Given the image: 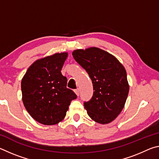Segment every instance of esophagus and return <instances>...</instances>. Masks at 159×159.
Listing matches in <instances>:
<instances>
[{
    "mask_svg": "<svg viewBox=\"0 0 159 159\" xmlns=\"http://www.w3.org/2000/svg\"><path fill=\"white\" fill-rule=\"evenodd\" d=\"M74 92H75V93L76 94V95L79 96V93H80V90H79V88H77V89L75 90H74Z\"/></svg>",
    "mask_w": 159,
    "mask_h": 159,
    "instance_id": "34e87169",
    "label": "esophagus"
}]
</instances>
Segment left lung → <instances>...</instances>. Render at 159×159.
<instances>
[{
  "label": "left lung",
  "mask_w": 159,
  "mask_h": 159,
  "mask_svg": "<svg viewBox=\"0 0 159 159\" xmlns=\"http://www.w3.org/2000/svg\"><path fill=\"white\" fill-rule=\"evenodd\" d=\"M72 55L92 80L93 95L84 102L88 116L101 124L113 121L123 110L129 93L124 66L98 48L76 50Z\"/></svg>",
  "instance_id": "1"
}]
</instances>
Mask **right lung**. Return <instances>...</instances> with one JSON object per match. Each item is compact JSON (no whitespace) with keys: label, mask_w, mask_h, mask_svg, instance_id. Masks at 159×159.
<instances>
[{"label":"right lung","mask_w":159,"mask_h":159,"mask_svg":"<svg viewBox=\"0 0 159 159\" xmlns=\"http://www.w3.org/2000/svg\"><path fill=\"white\" fill-rule=\"evenodd\" d=\"M67 52L55 53L36 60L29 66L21 83L22 101L31 116L41 124L55 125L62 120L77 95L66 88L61 73Z\"/></svg>","instance_id":"obj_1"}]
</instances>
